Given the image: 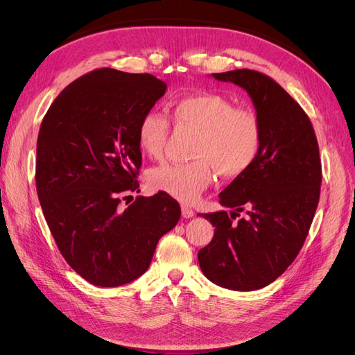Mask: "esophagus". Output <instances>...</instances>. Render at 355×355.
<instances>
[{
  "label": "esophagus",
  "instance_id": "obj_1",
  "mask_svg": "<svg viewBox=\"0 0 355 355\" xmlns=\"http://www.w3.org/2000/svg\"><path fill=\"white\" fill-rule=\"evenodd\" d=\"M192 216H194V210H192L191 207H188L187 204H184V206H182V218L189 219Z\"/></svg>",
  "mask_w": 355,
  "mask_h": 355
}]
</instances>
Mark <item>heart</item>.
<instances>
[{
    "instance_id": "heart-1",
    "label": "heart",
    "mask_w": 355,
    "mask_h": 355,
    "mask_svg": "<svg viewBox=\"0 0 355 355\" xmlns=\"http://www.w3.org/2000/svg\"><path fill=\"white\" fill-rule=\"evenodd\" d=\"M171 115L179 127L198 132L194 146L197 159L189 163H164L149 170L153 189L182 202H192L206 189L214 169L223 178H237L250 168L261 149L262 132L253 111L234 108L218 93L185 94L171 103ZM170 132L168 120L159 112H146L137 124L136 139L149 158L163 154Z\"/></svg>"
}]
</instances>
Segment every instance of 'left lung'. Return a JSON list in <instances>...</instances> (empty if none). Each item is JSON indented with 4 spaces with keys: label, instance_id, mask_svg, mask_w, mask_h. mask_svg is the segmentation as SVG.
<instances>
[{
    "label": "left lung",
    "instance_id": "obj_1",
    "mask_svg": "<svg viewBox=\"0 0 355 355\" xmlns=\"http://www.w3.org/2000/svg\"><path fill=\"white\" fill-rule=\"evenodd\" d=\"M211 77L247 92L262 142L250 168L219 194L230 214H200L214 234L198 252V262L211 283L250 292L277 280L304 245L320 198L318 144L308 115L270 77L250 69ZM240 212L243 218L234 221Z\"/></svg>",
    "mask_w": 355,
    "mask_h": 355
}]
</instances>
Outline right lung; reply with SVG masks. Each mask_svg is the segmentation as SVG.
Here are the masks:
<instances>
[{
  "label": "right lung",
  "mask_w": 355,
  "mask_h": 355,
  "mask_svg": "<svg viewBox=\"0 0 355 355\" xmlns=\"http://www.w3.org/2000/svg\"><path fill=\"white\" fill-rule=\"evenodd\" d=\"M166 90L151 73L96 69L71 83L41 123V209L62 256L94 286L118 287L141 277L158 240L180 218L178 201L164 192L121 207V198L141 192L137 124Z\"/></svg>",
  "instance_id": "1"
}]
</instances>
